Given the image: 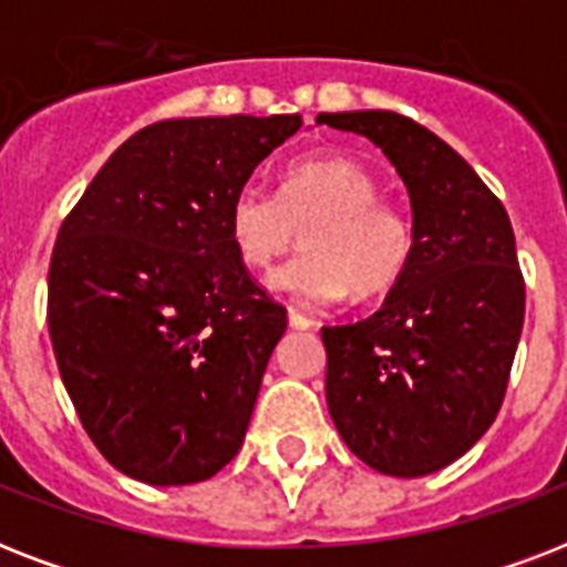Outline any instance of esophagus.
Listing matches in <instances>:
<instances>
[{"instance_id": "34e87169", "label": "esophagus", "mask_w": 567, "mask_h": 567, "mask_svg": "<svg viewBox=\"0 0 567 567\" xmlns=\"http://www.w3.org/2000/svg\"><path fill=\"white\" fill-rule=\"evenodd\" d=\"M288 323H291L293 329H311L315 327V318H311V315H306V311H300V309H288Z\"/></svg>"}]
</instances>
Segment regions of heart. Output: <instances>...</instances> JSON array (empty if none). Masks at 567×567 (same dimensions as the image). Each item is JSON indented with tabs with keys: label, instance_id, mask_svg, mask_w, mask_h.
Masks as SVG:
<instances>
[{
	"label": "heart",
	"instance_id": "heart-1",
	"mask_svg": "<svg viewBox=\"0 0 567 567\" xmlns=\"http://www.w3.org/2000/svg\"><path fill=\"white\" fill-rule=\"evenodd\" d=\"M302 229V252L267 285L300 302H332L347 288L377 297L405 274L414 249L412 214L382 196V182L344 155L293 162L279 194L244 185L231 196L229 240L249 270H267Z\"/></svg>",
	"mask_w": 567,
	"mask_h": 567
}]
</instances>
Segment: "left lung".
<instances>
[{"mask_svg":"<svg viewBox=\"0 0 567 567\" xmlns=\"http://www.w3.org/2000/svg\"><path fill=\"white\" fill-rule=\"evenodd\" d=\"M388 155L412 196L414 249L377 315L323 327L341 439L388 476L456 462L501 412L524 327L509 214L439 135L394 111L318 114Z\"/></svg>","mask_w":567,"mask_h":567,"instance_id":"8db88e82","label":"left lung"}]
</instances>
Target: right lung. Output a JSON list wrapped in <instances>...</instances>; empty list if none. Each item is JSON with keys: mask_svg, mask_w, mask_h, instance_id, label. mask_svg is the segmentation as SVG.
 I'll list each match as a JSON object with an SVG mask.
<instances>
[{"mask_svg": "<svg viewBox=\"0 0 567 567\" xmlns=\"http://www.w3.org/2000/svg\"><path fill=\"white\" fill-rule=\"evenodd\" d=\"M300 126V114L153 123L58 229V371L84 432L132 480L203 483L244 444L288 318L235 256L229 205Z\"/></svg>", "mask_w": 567, "mask_h": 567, "instance_id": "right-lung-1", "label": "right lung"}]
</instances>
